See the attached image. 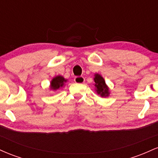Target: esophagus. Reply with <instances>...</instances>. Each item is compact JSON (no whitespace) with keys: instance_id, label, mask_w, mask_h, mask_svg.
<instances>
[{"instance_id":"1","label":"esophagus","mask_w":158,"mask_h":158,"mask_svg":"<svg viewBox=\"0 0 158 158\" xmlns=\"http://www.w3.org/2000/svg\"><path fill=\"white\" fill-rule=\"evenodd\" d=\"M74 81L77 84H82L85 82V78L83 77H77L74 79Z\"/></svg>"}]
</instances>
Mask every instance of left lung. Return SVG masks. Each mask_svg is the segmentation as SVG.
<instances>
[{"label": "left lung", "mask_w": 158, "mask_h": 158, "mask_svg": "<svg viewBox=\"0 0 158 158\" xmlns=\"http://www.w3.org/2000/svg\"><path fill=\"white\" fill-rule=\"evenodd\" d=\"M94 81H95L96 91H97V93L102 97H108L110 94L109 88L107 86L105 79H103L102 76L98 73H96L94 75Z\"/></svg>", "instance_id": "left-lung-1"}]
</instances>
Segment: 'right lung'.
Returning a JSON list of instances; mask_svg holds the SVG:
<instances>
[{
    "instance_id": "1",
    "label": "right lung",
    "mask_w": 158,
    "mask_h": 158,
    "mask_svg": "<svg viewBox=\"0 0 158 158\" xmlns=\"http://www.w3.org/2000/svg\"><path fill=\"white\" fill-rule=\"evenodd\" d=\"M67 81V79H65L64 77L61 76H56L51 80L50 82V89L56 90L59 89L60 88H62L64 86V83Z\"/></svg>"
}]
</instances>
